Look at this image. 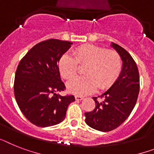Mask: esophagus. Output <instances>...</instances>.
I'll use <instances>...</instances> for the list:
<instances>
[{
	"label": "esophagus",
	"mask_w": 154,
	"mask_h": 154,
	"mask_svg": "<svg viewBox=\"0 0 154 154\" xmlns=\"http://www.w3.org/2000/svg\"><path fill=\"white\" fill-rule=\"evenodd\" d=\"M75 99H76V100L77 101H79L84 100V97H81V96H75Z\"/></svg>",
	"instance_id": "34e87169"
}]
</instances>
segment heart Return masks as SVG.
I'll return each instance as SVG.
<instances>
[{
	"mask_svg": "<svg viewBox=\"0 0 154 154\" xmlns=\"http://www.w3.org/2000/svg\"><path fill=\"white\" fill-rule=\"evenodd\" d=\"M85 66V76L77 77L68 83L69 91L85 96L96 91L107 89L113 85L122 70V59L117 51L93 44H84L75 48L73 55L64 54L58 62L60 73L66 80L77 75L79 66Z\"/></svg>",
	"mask_w": 154,
	"mask_h": 154,
	"instance_id": "heart-1",
	"label": "heart"
}]
</instances>
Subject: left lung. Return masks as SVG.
I'll use <instances>...</instances> for the list:
<instances>
[{"instance_id":"left-lung-1","label":"left lung","mask_w":154,"mask_h":154,"mask_svg":"<svg viewBox=\"0 0 154 154\" xmlns=\"http://www.w3.org/2000/svg\"><path fill=\"white\" fill-rule=\"evenodd\" d=\"M112 47L120 55L122 68L113 85L98 97H93L96 107L85 112V122L97 131L107 132L119 127L133 111L138 100L140 88L139 73L133 57L124 48L112 43Z\"/></svg>"}]
</instances>
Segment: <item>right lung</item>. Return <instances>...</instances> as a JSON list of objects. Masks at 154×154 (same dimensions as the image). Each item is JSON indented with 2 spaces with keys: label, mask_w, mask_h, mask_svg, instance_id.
I'll list each match as a JSON object with an SVG mask.
<instances>
[{
  "label": "right lung",
  "mask_w": 154,
  "mask_h": 154,
  "mask_svg": "<svg viewBox=\"0 0 154 154\" xmlns=\"http://www.w3.org/2000/svg\"><path fill=\"white\" fill-rule=\"evenodd\" d=\"M72 42L51 38L34 46L16 69L14 94L23 116L37 127H46L64 120L73 95L62 97L66 89L58 62Z\"/></svg>",
  "instance_id": "add662e5"
}]
</instances>
